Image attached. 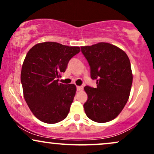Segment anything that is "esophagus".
Returning <instances> with one entry per match:
<instances>
[{"instance_id": "34e87169", "label": "esophagus", "mask_w": 154, "mask_h": 154, "mask_svg": "<svg viewBox=\"0 0 154 154\" xmlns=\"http://www.w3.org/2000/svg\"><path fill=\"white\" fill-rule=\"evenodd\" d=\"M77 90L78 91H82L83 90V86L81 85V86H77Z\"/></svg>"}]
</instances>
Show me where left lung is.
<instances>
[{
	"label": "left lung",
	"mask_w": 154,
	"mask_h": 154,
	"mask_svg": "<svg viewBox=\"0 0 154 154\" xmlns=\"http://www.w3.org/2000/svg\"><path fill=\"white\" fill-rule=\"evenodd\" d=\"M81 51L91 66V77L97 88L85 86L88 100L85 112L89 119L99 123L111 121L128 102L131 91L132 73L128 55L108 43L82 46Z\"/></svg>",
	"instance_id": "1"
}]
</instances>
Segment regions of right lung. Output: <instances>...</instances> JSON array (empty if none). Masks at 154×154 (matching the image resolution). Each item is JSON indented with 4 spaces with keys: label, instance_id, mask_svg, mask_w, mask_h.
I'll list each match as a JSON object with an SVG mask.
<instances>
[{
    "label": "right lung",
    "instance_id": "1",
    "mask_svg": "<svg viewBox=\"0 0 154 154\" xmlns=\"http://www.w3.org/2000/svg\"><path fill=\"white\" fill-rule=\"evenodd\" d=\"M79 51L77 46L45 42L26 54L21 72L23 93L32 114L43 122L57 123L68 115L77 89L74 84L59 83V78Z\"/></svg>",
    "mask_w": 154,
    "mask_h": 154
}]
</instances>
